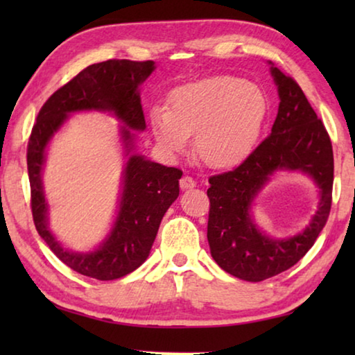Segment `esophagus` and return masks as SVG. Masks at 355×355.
I'll use <instances>...</instances> for the list:
<instances>
[{"mask_svg": "<svg viewBox=\"0 0 355 355\" xmlns=\"http://www.w3.org/2000/svg\"><path fill=\"white\" fill-rule=\"evenodd\" d=\"M180 188H182L183 191L196 188V182H194V178H192V177H188V175L182 177V178H180Z\"/></svg>", "mask_w": 355, "mask_h": 355, "instance_id": "34e87169", "label": "esophagus"}]
</instances>
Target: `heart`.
<instances>
[{
  "label": "heart",
  "instance_id": "b5f03b06",
  "mask_svg": "<svg viewBox=\"0 0 355 355\" xmlns=\"http://www.w3.org/2000/svg\"><path fill=\"white\" fill-rule=\"evenodd\" d=\"M268 98L260 86L236 76H211L173 89L169 110L156 106L152 128L171 152L194 136L196 153L216 169L235 166L255 147L266 120Z\"/></svg>",
  "mask_w": 355,
  "mask_h": 355
}]
</instances>
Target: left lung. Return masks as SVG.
Instances as JSON below:
<instances>
[{
  "instance_id": "1",
  "label": "left lung",
  "mask_w": 355,
  "mask_h": 355,
  "mask_svg": "<svg viewBox=\"0 0 355 355\" xmlns=\"http://www.w3.org/2000/svg\"><path fill=\"white\" fill-rule=\"evenodd\" d=\"M271 75L279 91V112L271 135L230 172L208 180V243L225 272L261 282L294 266L315 244L332 207L334 152L326 127L291 76L277 67ZM300 170L322 189L318 211L306 230L274 240L257 230L250 205L275 170Z\"/></svg>"
}]
</instances>
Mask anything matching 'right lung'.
Masks as SVG:
<instances>
[{"label":"right lung","instance_id":"add662e5","mask_svg":"<svg viewBox=\"0 0 355 355\" xmlns=\"http://www.w3.org/2000/svg\"><path fill=\"white\" fill-rule=\"evenodd\" d=\"M153 70V61L128 59H110L89 65L45 101L29 136L26 161L34 225L53 254L86 277L116 280L133 272L147 260L161 219L178 197V180L183 172L177 167L152 163L142 155H130L123 171L119 214L111 233L97 250L78 254L64 249L48 230V205L42 186L45 150L69 114L75 111H107L130 130H146L137 87ZM120 133L130 153L133 133L126 128Z\"/></svg>","mask_w":355,"mask_h":355}]
</instances>
